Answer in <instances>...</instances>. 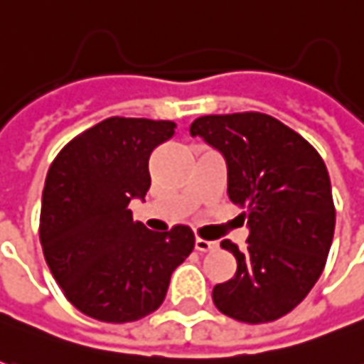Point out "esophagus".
<instances>
[{
	"label": "esophagus",
	"mask_w": 364,
	"mask_h": 364,
	"mask_svg": "<svg viewBox=\"0 0 364 364\" xmlns=\"http://www.w3.org/2000/svg\"><path fill=\"white\" fill-rule=\"evenodd\" d=\"M218 244L215 242H209V240H203V237H197L195 240V250L197 252H211V250H215Z\"/></svg>",
	"instance_id": "obj_1"
}]
</instances>
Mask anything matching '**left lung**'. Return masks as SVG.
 <instances>
[{
    "label": "left lung",
    "instance_id": "8db88e82",
    "mask_svg": "<svg viewBox=\"0 0 364 364\" xmlns=\"http://www.w3.org/2000/svg\"><path fill=\"white\" fill-rule=\"evenodd\" d=\"M220 149L228 163V195L245 207V247L223 240L237 269L213 288L225 316L264 324L294 310L320 278L334 235L331 177L302 134L264 112L199 117L189 127Z\"/></svg>",
    "mask_w": 364,
    "mask_h": 364
}]
</instances>
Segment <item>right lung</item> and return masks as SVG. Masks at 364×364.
Listing matches in <instances>:
<instances>
[{
	"label": "right lung",
	"instance_id": "add662e5",
	"mask_svg": "<svg viewBox=\"0 0 364 364\" xmlns=\"http://www.w3.org/2000/svg\"><path fill=\"white\" fill-rule=\"evenodd\" d=\"M175 129L171 120L110 117L74 136L50 165L40 244L70 304L90 318L124 324L155 312L173 269L193 252L191 228L149 232L129 209L151 187V153Z\"/></svg>",
	"mask_w": 364,
	"mask_h": 364
}]
</instances>
